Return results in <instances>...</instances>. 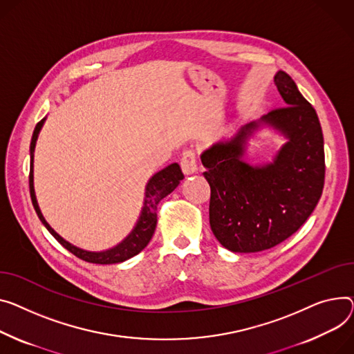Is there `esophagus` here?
<instances>
[{
  "instance_id": "34e87169",
  "label": "esophagus",
  "mask_w": 354,
  "mask_h": 354,
  "mask_svg": "<svg viewBox=\"0 0 354 354\" xmlns=\"http://www.w3.org/2000/svg\"><path fill=\"white\" fill-rule=\"evenodd\" d=\"M180 168L185 175H194L198 172V163H196V153L194 151H186L180 159Z\"/></svg>"
}]
</instances>
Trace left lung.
<instances>
[{"mask_svg":"<svg viewBox=\"0 0 354 354\" xmlns=\"http://www.w3.org/2000/svg\"><path fill=\"white\" fill-rule=\"evenodd\" d=\"M274 84L285 106L201 155L210 185V229L230 252H261L286 241L312 215L323 192L324 142L317 113L283 71H277ZM265 126L287 142L272 162L252 165L245 160L248 140Z\"/></svg>","mask_w":354,"mask_h":354,"instance_id":"left-lung-1","label":"left lung"}]
</instances>
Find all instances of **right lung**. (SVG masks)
I'll use <instances>...</instances> for the list:
<instances>
[{
	"mask_svg": "<svg viewBox=\"0 0 354 354\" xmlns=\"http://www.w3.org/2000/svg\"><path fill=\"white\" fill-rule=\"evenodd\" d=\"M45 120H46V116L37 124L32 138H31V145H30V158H31V162H30V194H31V201H32L34 209L37 212L39 221L66 250L74 253L77 257L82 259V261H85V262L98 263V265H112V263H121V262L128 261V259L133 257L140 250L145 249L147 245L149 243V241L152 239V234L155 232L156 221H158L156 219L158 218V215H156L158 203L165 196H168L171 192H174L176 189V186L183 179L180 167L176 162L171 163L165 169L156 172L148 180V183L145 186V198H144L142 210H140V215H139L133 229L129 232V234L122 242L115 245L113 248H109V249L101 250V252H91V250L81 249L73 243H69L62 236H59V234L50 226V223L45 221L42 212L38 206V202H37L35 189H34V151H35L38 135L42 129Z\"/></svg>",
	"mask_w": 354,
	"mask_h": 354,
	"instance_id": "right-lung-1",
	"label": "right lung"
}]
</instances>
